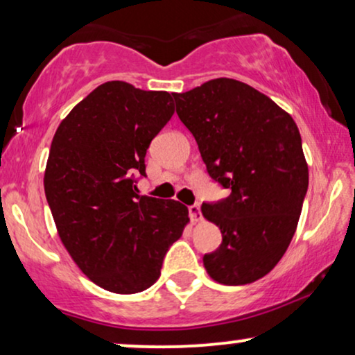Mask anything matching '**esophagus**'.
<instances>
[{"label":"esophagus","instance_id":"esophagus-1","mask_svg":"<svg viewBox=\"0 0 355 355\" xmlns=\"http://www.w3.org/2000/svg\"><path fill=\"white\" fill-rule=\"evenodd\" d=\"M189 216H191V221H192V223H198V221H202V211H200V207H198V205H192V207H189Z\"/></svg>","mask_w":355,"mask_h":355}]
</instances>
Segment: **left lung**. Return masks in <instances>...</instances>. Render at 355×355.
<instances>
[{"instance_id":"obj_1","label":"left lung","mask_w":355,"mask_h":355,"mask_svg":"<svg viewBox=\"0 0 355 355\" xmlns=\"http://www.w3.org/2000/svg\"><path fill=\"white\" fill-rule=\"evenodd\" d=\"M174 101L208 174L231 191L202 205L223 236L203 257L207 273L226 286L254 283L283 259L302 211L309 166L297 125L261 92L227 77L174 94Z\"/></svg>"}]
</instances>
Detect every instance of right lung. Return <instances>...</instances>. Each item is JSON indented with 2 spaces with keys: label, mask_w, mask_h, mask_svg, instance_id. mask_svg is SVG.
Wrapping results in <instances>:
<instances>
[{
  "label": "right lung",
  "mask_w": 355,
  "mask_h": 355,
  "mask_svg": "<svg viewBox=\"0 0 355 355\" xmlns=\"http://www.w3.org/2000/svg\"><path fill=\"white\" fill-rule=\"evenodd\" d=\"M174 94L105 82L58 125L48 155L45 196L62 245L87 278L114 294L148 289L189 210L140 197L152 139L174 114Z\"/></svg>",
  "instance_id": "obj_1"
}]
</instances>
